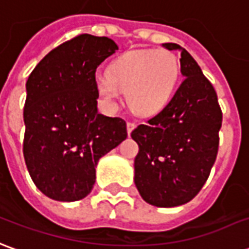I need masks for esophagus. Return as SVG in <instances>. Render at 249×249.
Instances as JSON below:
<instances>
[{"mask_svg":"<svg viewBox=\"0 0 249 249\" xmlns=\"http://www.w3.org/2000/svg\"><path fill=\"white\" fill-rule=\"evenodd\" d=\"M134 128H135V123H133V122H127V134L128 135L131 134V131H133Z\"/></svg>","mask_w":249,"mask_h":249,"instance_id":"34e87169","label":"esophagus"}]
</instances>
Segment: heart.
I'll return each instance as SVG.
<instances>
[{"mask_svg": "<svg viewBox=\"0 0 249 249\" xmlns=\"http://www.w3.org/2000/svg\"><path fill=\"white\" fill-rule=\"evenodd\" d=\"M107 77L96 82V89L108 106H115L121 91L130 108L139 115H154L167 105L177 86L179 63L165 49H135L111 61Z\"/></svg>", "mask_w": 249, "mask_h": 249, "instance_id": "obj_1", "label": "heart"}]
</instances>
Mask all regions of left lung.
Returning <instances> with one entry per match:
<instances>
[{"instance_id": "left-lung-1", "label": "left lung", "mask_w": 249, "mask_h": 249, "mask_svg": "<svg viewBox=\"0 0 249 249\" xmlns=\"http://www.w3.org/2000/svg\"><path fill=\"white\" fill-rule=\"evenodd\" d=\"M181 52V82L170 102L131 133L139 151L134 182L147 204L184 205L204 186L218 150L223 112L217 93L200 65L178 44H162Z\"/></svg>"}]
</instances>
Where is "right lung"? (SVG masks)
Returning <instances> with one entry per match:
<instances>
[{
  "mask_svg": "<svg viewBox=\"0 0 249 249\" xmlns=\"http://www.w3.org/2000/svg\"><path fill=\"white\" fill-rule=\"evenodd\" d=\"M115 51L108 37L80 35L52 49L28 77L24 158L52 200L89 195L98 161L127 138L126 122L98 112L95 72Z\"/></svg>",
  "mask_w": 249,
  "mask_h": 249,
  "instance_id": "add662e5",
  "label": "right lung"
}]
</instances>
